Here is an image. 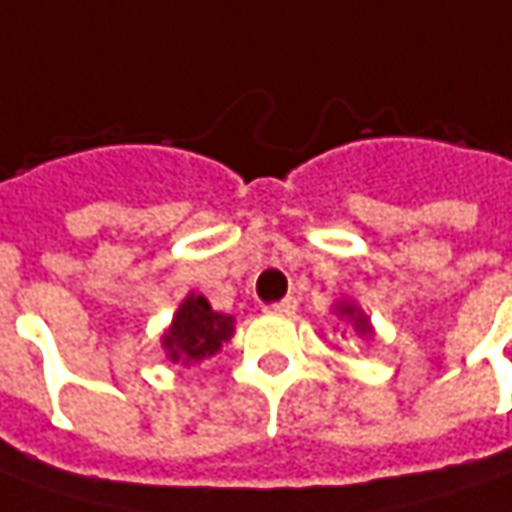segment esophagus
<instances>
[{
    "instance_id": "1",
    "label": "esophagus",
    "mask_w": 512,
    "mask_h": 512,
    "mask_svg": "<svg viewBox=\"0 0 512 512\" xmlns=\"http://www.w3.org/2000/svg\"><path fill=\"white\" fill-rule=\"evenodd\" d=\"M272 311H274V314H286V317H291V314L297 311V300H294V297H286V300L274 303Z\"/></svg>"
}]
</instances>
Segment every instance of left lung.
<instances>
[{"label":"left lung","instance_id":"8db88e82","mask_svg":"<svg viewBox=\"0 0 512 512\" xmlns=\"http://www.w3.org/2000/svg\"><path fill=\"white\" fill-rule=\"evenodd\" d=\"M334 314L340 317V323L345 326V331L340 334V337H348V331L351 334H357V337H362V340H374V326H371V317L365 314V311L354 303V300H337L334 303Z\"/></svg>","mask_w":512,"mask_h":512}]
</instances>
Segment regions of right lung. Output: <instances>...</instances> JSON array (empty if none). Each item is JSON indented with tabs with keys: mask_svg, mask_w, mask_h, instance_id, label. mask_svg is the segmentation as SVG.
I'll use <instances>...</instances> for the list:
<instances>
[{
	"mask_svg": "<svg viewBox=\"0 0 512 512\" xmlns=\"http://www.w3.org/2000/svg\"><path fill=\"white\" fill-rule=\"evenodd\" d=\"M232 334H235V317L215 311L203 294L189 291L175 311L172 323L161 334V348L172 365L178 362L189 368L215 357L232 340Z\"/></svg>",
	"mask_w": 512,
	"mask_h": 512,
	"instance_id": "1",
	"label": "right lung"
}]
</instances>
